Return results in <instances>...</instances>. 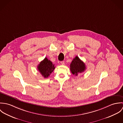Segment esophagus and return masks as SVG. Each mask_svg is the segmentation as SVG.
I'll return each instance as SVG.
<instances>
[{"instance_id":"esophagus-1","label":"esophagus","mask_w":123,"mask_h":123,"mask_svg":"<svg viewBox=\"0 0 123 123\" xmlns=\"http://www.w3.org/2000/svg\"><path fill=\"white\" fill-rule=\"evenodd\" d=\"M61 64L62 65H64V61H62V62H61Z\"/></svg>"}]
</instances>
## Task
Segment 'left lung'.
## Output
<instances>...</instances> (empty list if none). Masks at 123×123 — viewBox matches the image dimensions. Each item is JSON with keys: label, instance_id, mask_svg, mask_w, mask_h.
I'll list each match as a JSON object with an SVG mask.
<instances>
[{"label": "left lung", "instance_id": "1", "mask_svg": "<svg viewBox=\"0 0 123 123\" xmlns=\"http://www.w3.org/2000/svg\"><path fill=\"white\" fill-rule=\"evenodd\" d=\"M86 69L85 64L78 56H76L70 63V71L75 76H78V74L83 72Z\"/></svg>", "mask_w": 123, "mask_h": 123}]
</instances>
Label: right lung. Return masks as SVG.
I'll list each match as a JSON object with an SVG mask.
<instances>
[{"label": "right lung", "instance_id": "obj_1", "mask_svg": "<svg viewBox=\"0 0 123 123\" xmlns=\"http://www.w3.org/2000/svg\"><path fill=\"white\" fill-rule=\"evenodd\" d=\"M37 69L44 78H47L52 73L55 67L52 62L45 57L38 65Z\"/></svg>", "mask_w": 123, "mask_h": 123}]
</instances>
